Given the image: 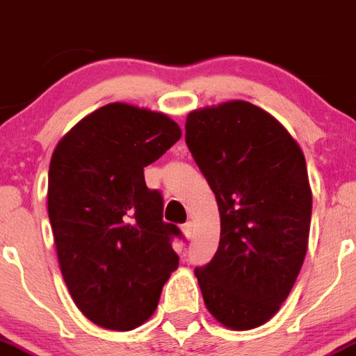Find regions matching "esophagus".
<instances>
[{
	"instance_id": "esophagus-1",
	"label": "esophagus",
	"mask_w": 356,
	"mask_h": 356,
	"mask_svg": "<svg viewBox=\"0 0 356 356\" xmlns=\"http://www.w3.org/2000/svg\"><path fill=\"white\" fill-rule=\"evenodd\" d=\"M181 232H184L185 239H192V236H194V225H192V222H187L184 227H181Z\"/></svg>"
}]
</instances>
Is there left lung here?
<instances>
[{
    "label": "left lung",
    "mask_w": 356,
    "mask_h": 356,
    "mask_svg": "<svg viewBox=\"0 0 356 356\" xmlns=\"http://www.w3.org/2000/svg\"><path fill=\"white\" fill-rule=\"evenodd\" d=\"M185 141L220 211L215 257L194 270L218 323L250 330L289 297L307 252L311 195L299 143L248 101L191 111Z\"/></svg>",
    "instance_id": "obj_1"
}]
</instances>
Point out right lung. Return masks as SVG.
Masks as SVG:
<instances>
[{
	"label": "right lung",
	"mask_w": 356,
	"mask_h": 356,
	"mask_svg": "<svg viewBox=\"0 0 356 356\" xmlns=\"http://www.w3.org/2000/svg\"><path fill=\"white\" fill-rule=\"evenodd\" d=\"M161 111L110 103L71 127L49 168V218L74 304L108 330H133L154 314L178 269L172 223L143 168L180 140Z\"/></svg>",
	"instance_id": "right-lung-1"
}]
</instances>
